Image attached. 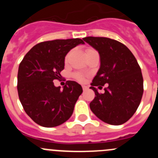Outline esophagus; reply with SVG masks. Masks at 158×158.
<instances>
[{
  "instance_id": "obj_1",
  "label": "esophagus",
  "mask_w": 158,
  "mask_h": 158,
  "mask_svg": "<svg viewBox=\"0 0 158 158\" xmlns=\"http://www.w3.org/2000/svg\"><path fill=\"white\" fill-rule=\"evenodd\" d=\"M82 89H83L84 91H85V90H87V89H88V87H87V86H85V85H83V86H82Z\"/></svg>"
}]
</instances>
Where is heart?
Wrapping results in <instances>:
<instances>
[{"label": "heart", "instance_id": "b5f03b06", "mask_svg": "<svg viewBox=\"0 0 158 158\" xmlns=\"http://www.w3.org/2000/svg\"><path fill=\"white\" fill-rule=\"evenodd\" d=\"M93 51V49H88L87 51H86V54H87V53L89 52V51ZM69 54H68L66 55V57H65V61H67V60H68V58H69ZM74 77L77 78V80H79V81H82L84 79V77L82 76L81 74H79V73H76V74L74 75Z\"/></svg>", "mask_w": 158, "mask_h": 158}]
</instances>
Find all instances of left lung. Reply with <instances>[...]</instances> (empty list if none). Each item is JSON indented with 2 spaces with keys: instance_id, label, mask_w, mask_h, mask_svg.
<instances>
[{
  "instance_id": "8db88e82",
  "label": "left lung",
  "mask_w": 158,
  "mask_h": 158,
  "mask_svg": "<svg viewBox=\"0 0 158 158\" xmlns=\"http://www.w3.org/2000/svg\"><path fill=\"white\" fill-rule=\"evenodd\" d=\"M100 54V66L90 89L95 92L90 103L91 111L100 120L111 125H121L129 120L138 109L143 94V78L139 63L126 46L109 38L85 37ZM105 83L100 94L95 89Z\"/></svg>"
}]
</instances>
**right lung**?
<instances>
[{"label": "right lung", "instance_id": "obj_1", "mask_svg": "<svg viewBox=\"0 0 158 158\" xmlns=\"http://www.w3.org/2000/svg\"><path fill=\"white\" fill-rule=\"evenodd\" d=\"M85 44L81 39L43 42L26 54L18 69L17 90L25 112L44 127L59 126L70 118L78 97L81 85L67 81L63 90L53 81L62 77L65 57L71 49Z\"/></svg>", "mask_w": 158, "mask_h": 158}]
</instances>
